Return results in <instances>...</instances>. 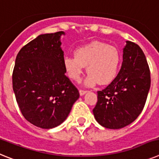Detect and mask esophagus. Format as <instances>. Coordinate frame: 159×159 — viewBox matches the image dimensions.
I'll use <instances>...</instances> for the list:
<instances>
[{
    "label": "esophagus",
    "instance_id": "obj_1",
    "mask_svg": "<svg viewBox=\"0 0 159 159\" xmlns=\"http://www.w3.org/2000/svg\"><path fill=\"white\" fill-rule=\"evenodd\" d=\"M87 92H88V91H87V90H82V89L80 90V95H84V94L87 93Z\"/></svg>",
    "mask_w": 159,
    "mask_h": 159
}]
</instances>
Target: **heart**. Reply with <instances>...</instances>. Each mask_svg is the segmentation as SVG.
I'll use <instances>...</instances> for the list:
<instances>
[{
	"mask_svg": "<svg viewBox=\"0 0 159 159\" xmlns=\"http://www.w3.org/2000/svg\"><path fill=\"white\" fill-rule=\"evenodd\" d=\"M120 63V54L116 47L106 43L94 41L80 47L75 56H66L64 65L71 80L79 82L84 67L89 74L86 84L92 86L96 84H107L116 77Z\"/></svg>",
	"mask_w": 159,
	"mask_h": 159,
	"instance_id": "heart-1",
	"label": "heart"
}]
</instances>
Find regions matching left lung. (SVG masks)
I'll use <instances>...</instances> for the list:
<instances>
[{
  "label": "left lung",
  "instance_id": "1",
  "mask_svg": "<svg viewBox=\"0 0 159 159\" xmlns=\"http://www.w3.org/2000/svg\"><path fill=\"white\" fill-rule=\"evenodd\" d=\"M123 59L116 78L97 92L93 109L96 121L108 129H120L133 123L145 106L151 87L150 68L141 48L127 41Z\"/></svg>",
  "mask_w": 159,
  "mask_h": 159
}]
</instances>
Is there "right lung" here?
<instances>
[{"label":"right lung","instance_id":"right-lung-1","mask_svg":"<svg viewBox=\"0 0 159 159\" xmlns=\"http://www.w3.org/2000/svg\"><path fill=\"white\" fill-rule=\"evenodd\" d=\"M38 36L18 52L12 71V88L26 120L43 129L56 127L67 119L80 93L65 75L60 36Z\"/></svg>","mask_w":159,"mask_h":159}]
</instances>
